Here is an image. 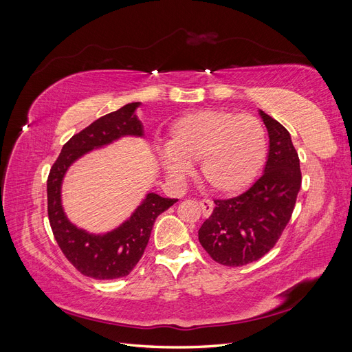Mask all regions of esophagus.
Here are the masks:
<instances>
[{
    "label": "esophagus",
    "instance_id": "34e87169",
    "mask_svg": "<svg viewBox=\"0 0 352 352\" xmlns=\"http://www.w3.org/2000/svg\"><path fill=\"white\" fill-rule=\"evenodd\" d=\"M199 207L202 210V216L208 217L212 212V208H214V204H212V201H210V199H201Z\"/></svg>",
    "mask_w": 352,
    "mask_h": 352
}]
</instances>
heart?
Listing matches in <instances>:
<instances>
[{"label":"heart","mask_w":352,"mask_h":352,"mask_svg":"<svg viewBox=\"0 0 352 352\" xmlns=\"http://www.w3.org/2000/svg\"><path fill=\"white\" fill-rule=\"evenodd\" d=\"M265 155L267 136L257 117L216 109L179 117L162 162L173 177H184L201 162L202 179L212 190L235 195L254 182Z\"/></svg>","instance_id":"obj_1"}]
</instances>
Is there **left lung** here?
I'll list each match as a JSON object with an SVG mask.
<instances>
[{"mask_svg":"<svg viewBox=\"0 0 352 352\" xmlns=\"http://www.w3.org/2000/svg\"><path fill=\"white\" fill-rule=\"evenodd\" d=\"M260 116L270 140L264 173L243 194L214 199V210L198 230L202 248L229 267L257 261L274 247L301 188L300 158L289 132L261 110Z\"/></svg>","mask_w":352,"mask_h":352,"instance_id":"left-lung-1","label":"left lung"}]
</instances>
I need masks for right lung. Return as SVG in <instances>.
<instances>
[{
    "label": "right lung",
    "mask_w": 352,
    "mask_h": 352,
    "mask_svg": "<svg viewBox=\"0 0 352 352\" xmlns=\"http://www.w3.org/2000/svg\"><path fill=\"white\" fill-rule=\"evenodd\" d=\"M140 105L141 102L126 104L124 107L100 117L83 131L73 135L50 170L47 195L52 233L66 258L82 274L92 279L109 280L129 274L144 255L155 219L177 201L154 192L146 194L129 219L102 235L76 228L63 210V179L78 158L122 136H144L142 123L135 114Z\"/></svg>",
    "instance_id": "right-lung-1"
}]
</instances>
